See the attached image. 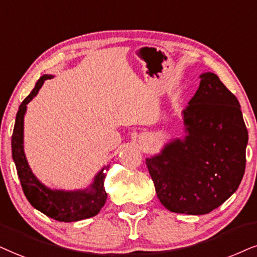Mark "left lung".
Segmentation results:
<instances>
[{"label":"left lung","mask_w":257,"mask_h":257,"mask_svg":"<svg viewBox=\"0 0 257 257\" xmlns=\"http://www.w3.org/2000/svg\"><path fill=\"white\" fill-rule=\"evenodd\" d=\"M183 110L187 136L145 163L160 201L175 213L206 214L238 188L245 170L248 130L237 97L213 72Z\"/></svg>","instance_id":"left-lung-1"}]
</instances>
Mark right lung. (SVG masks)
<instances>
[{
    "label": "right lung",
    "instance_id": "obj_1",
    "mask_svg": "<svg viewBox=\"0 0 257 257\" xmlns=\"http://www.w3.org/2000/svg\"><path fill=\"white\" fill-rule=\"evenodd\" d=\"M50 78H52V76H41L34 89L19 107L12 136V153L22 191L30 204L52 219L70 223L96 216L103 207L107 199L103 186L106 174L103 172L97 174L90 189L88 188L87 191L63 192L49 189L38 181L32 173L24 153V115L26 112V104L38 94L44 81ZM108 168L107 166L106 170Z\"/></svg>",
    "mask_w": 257,
    "mask_h": 257
}]
</instances>
